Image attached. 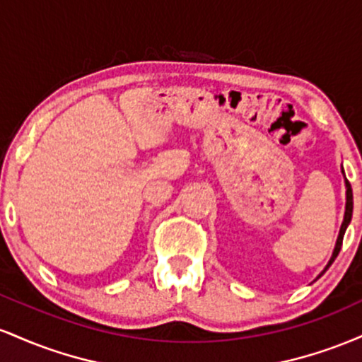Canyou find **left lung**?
<instances>
[{
  "instance_id": "8db88e82",
  "label": "left lung",
  "mask_w": 362,
  "mask_h": 362,
  "mask_svg": "<svg viewBox=\"0 0 362 362\" xmlns=\"http://www.w3.org/2000/svg\"><path fill=\"white\" fill-rule=\"evenodd\" d=\"M344 173V170H342ZM346 177V175H344ZM351 218H352V189H351V184H349V180L346 178V214H344V221H342V226H340V231H339V238H337V243H335V248H334V253H332V259L328 260L325 271L328 267H330L332 264H334V260L337 259L339 252H340V247H342V240H344V235H346V230L349 226V223H351ZM325 271H323L320 276H323L325 274ZM318 276V277H320ZM317 277V279H318Z\"/></svg>"
}]
</instances>
